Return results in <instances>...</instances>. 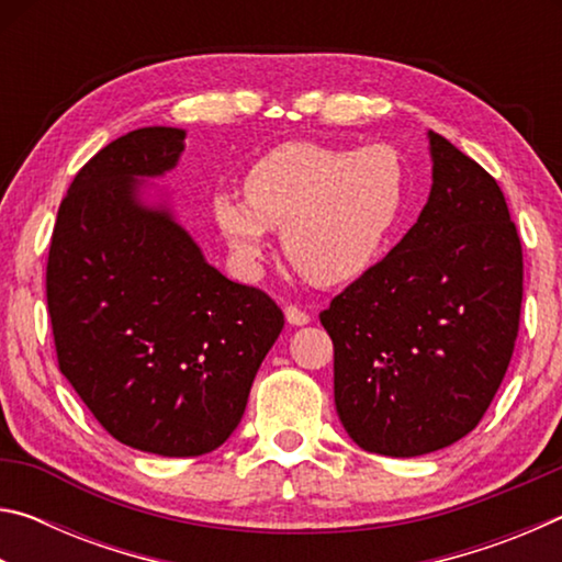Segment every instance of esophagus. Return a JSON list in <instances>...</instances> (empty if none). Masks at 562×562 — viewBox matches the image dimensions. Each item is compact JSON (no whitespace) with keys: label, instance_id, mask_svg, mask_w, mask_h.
Segmentation results:
<instances>
[{"label":"esophagus","instance_id":"1","mask_svg":"<svg viewBox=\"0 0 562 562\" xmlns=\"http://www.w3.org/2000/svg\"><path fill=\"white\" fill-rule=\"evenodd\" d=\"M284 317H288V322L292 327H304L310 322V315L304 310H300L297 304H288V307H284Z\"/></svg>","mask_w":562,"mask_h":562}]
</instances>
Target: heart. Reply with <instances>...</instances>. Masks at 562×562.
Here are the masks:
<instances>
[{"mask_svg": "<svg viewBox=\"0 0 562 562\" xmlns=\"http://www.w3.org/2000/svg\"><path fill=\"white\" fill-rule=\"evenodd\" d=\"M408 178L392 146L329 148L290 140L270 148L245 173V195L213 193V217L235 258L252 268L272 227L304 278L341 284L364 274L396 231Z\"/></svg>", "mask_w": 562, "mask_h": 562, "instance_id": "obj_1", "label": "heart"}]
</instances>
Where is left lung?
<instances>
[{
  "label": "left lung",
  "mask_w": 562,
  "mask_h": 562,
  "mask_svg": "<svg viewBox=\"0 0 562 562\" xmlns=\"http://www.w3.org/2000/svg\"><path fill=\"white\" fill-rule=\"evenodd\" d=\"M431 193L382 262L319 322L335 345V404L369 453L412 459L475 429L510 364L522 250L486 170L429 131Z\"/></svg>",
  "instance_id": "obj_1"
}]
</instances>
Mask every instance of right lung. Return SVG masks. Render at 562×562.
Instances as JSON below:
<instances>
[{"label":"right lung","instance_id":"1","mask_svg":"<svg viewBox=\"0 0 562 562\" xmlns=\"http://www.w3.org/2000/svg\"><path fill=\"white\" fill-rule=\"evenodd\" d=\"M183 140L148 126L101 148L59 205L46 262L61 374L113 439L170 459L227 441L284 327L268 294L203 258L166 201H140Z\"/></svg>","mask_w":562,"mask_h":562}]
</instances>
